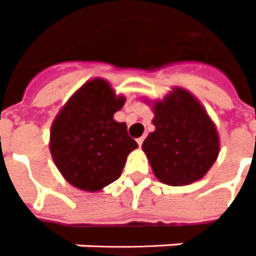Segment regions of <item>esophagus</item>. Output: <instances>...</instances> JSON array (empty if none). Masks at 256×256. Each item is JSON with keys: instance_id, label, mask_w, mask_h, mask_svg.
Listing matches in <instances>:
<instances>
[{"instance_id": "1", "label": "esophagus", "mask_w": 256, "mask_h": 256, "mask_svg": "<svg viewBox=\"0 0 256 256\" xmlns=\"http://www.w3.org/2000/svg\"><path fill=\"white\" fill-rule=\"evenodd\" d=\"M143 140H144V138H143V136H140V138H138V139H136V142H138V144H139V146H142V143H143Z\"/></svg>"}]
</instances>
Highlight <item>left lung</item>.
Instances as JSON below:
<instances>
[{"mask_svg": "<svg viewBox=\"0 0 256 256\" xmlns=\"http://www.w3.org/2000/svg\"><path fill=\"white\" fill-rule=\"evenodd\" d=\"M152 132L142 144L156 176L170 186L198 180L219 153L215 125L189 92L175 90L156 103Z\"/></svg>", "mask_w": 256, "mask_h": 256, "instance_id": "obj_1", "label": "left lung"}]
</instances>
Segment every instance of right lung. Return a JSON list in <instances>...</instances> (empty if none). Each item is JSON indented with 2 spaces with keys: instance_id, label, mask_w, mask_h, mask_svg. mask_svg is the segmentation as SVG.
<instances>
[{
  "instance_id": "1",
  "label": "right lung",
  "mask_w": 256,
  "mask_h": 256,
  "mask_svg": "<svg viewBox=\"0 0 256 256\" xmlns=\"http://www.w3.org/2000/svg\"><path fill=\"white\" fill-rule=\"evenodd\" d=\"M124 102L104 80H92L54 121L50 153L62 175L76 188L96 192L117 180L126 156L138 148L126 124L113 120Z\"/></svg>"
}]
</instances>
